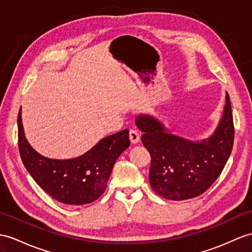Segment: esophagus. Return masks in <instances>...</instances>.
Segmentation results:
<instances>
[{"label": "esophagus", "mask_w": 252, "mask_h": 252, "mask_svg": "<svg viewBox=\"0 0 252 252\" xmlns=\"http://www.w3.org/2000/svg\"><path fill=\"white\" fill-rule=\"evenodd\" d=\"M129 139H130V141H131V143H138L139 142V140H140V133H139V131L137 130V129H130L129 130Z\"/></svg>", "instance_id": "obj_1"}]
</instances>
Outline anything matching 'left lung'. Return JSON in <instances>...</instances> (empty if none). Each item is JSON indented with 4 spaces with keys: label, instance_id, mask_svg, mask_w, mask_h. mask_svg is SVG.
I'll return each mask as SVG.
<instances>
[{
    "label": "left lung",
    "instance_id": "1",
    "mask_svg": "<svg viewBox=\"0 0 252 252\" xmlns=\"http://www.w3.org/2000/svg\"><path fill=\"white\" fill-rule=\"evenodd\" d=\"M136 124L143 132L141 140L152 158L150 185L168 200H187L205 192L222 172L234 142L229 94L217 129L197 142L170 133L150 115H139Z\"/></svg>",
    "mask_w": 252,
    "mask_h": 252
}]
</instances>
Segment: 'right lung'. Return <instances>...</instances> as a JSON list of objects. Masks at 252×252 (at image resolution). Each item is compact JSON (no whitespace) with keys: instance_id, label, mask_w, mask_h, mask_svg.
<instances>
[{"instance_id":"add662e5","label":"right lung","mask_w":252,"mask_h":252,"mask_svg":"<svg viewBox=\"0 0 252 252\" xmlns=\"http://www.w3.org/2000/svg\"><path fill=\"white\" fill-rule=\"evenodd\" d=\"M130 145L129 130L101 139L77 158L58 160L39 155L24 136L21 109L18 113V146L24 167L38 186L64 204L83 205L106 190L116 159Z\"/></svg>"}]
</instances>
